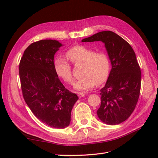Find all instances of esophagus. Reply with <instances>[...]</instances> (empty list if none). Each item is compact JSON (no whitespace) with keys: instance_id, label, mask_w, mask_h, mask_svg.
<instances>
[{"instance_id":"1","label":"esophagus","mask_w":158,"mask_h":158,"mask_svg":"<svg viewBox=\"0 0 158 158\" xmlns=\"http://www.w3.org/2000/svg\"><path fill=\"white\" fill-rule=\"evenodd\" d=\"M77 95H78L79 98H82V97H84V96L85 95V94H84V93H81V92H79V93H77Z\"/></svg>"}]
</instances>
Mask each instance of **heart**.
I'll return each instance as SVG.
<instances>
[{
  "instance_id": "1",
  "label": "heart",
  "mask_w": 158,
  "mask_h": 158,
  "mask_svg": "<svg viewBox=\"0 0 158 158\" xmlns=\"http://www.w3.org/2000/svg\"><path fill=\"white\" fill-rule=\"evenodd\" d=\"M68 59L74 65H84L83 76L74 84L79 90H88L94 88L95 84L100 85L107 79L110 72V59L107 53L96 52L84 45H76L66 53ZM57 75L68 84H73L74 78L73 68L68 60L64 58L57 57L53 62Z\"/></svg>"
}]
</instances>
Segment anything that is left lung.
Listing matches in <instances>:
<instances>
[{
    "label": "left lung",
    "instance_id": "left-lung-1",
    "mask_svg": "<svg viewBox=\"0 0 158 158\" xmlns=\"http://www.w3.org/2000/svg\"><path fill=\"white\" fill-rule=\"evenodd\" d=\"M81 41H102L105 44L112 68L105 87L100 90L101 105L97 114L106 124L121 123L132 114L140 94L141 74L135 53L127 41L110 31Z\"/></svg>",
    "mask_w": 158,
    "mask_h": 158
}]
</instances>
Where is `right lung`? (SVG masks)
<instances>
[{"mask_svg":"<svg viewBox=\"0 0 158 158\" xmlns=\"http://www.w3.org/2000/svg\"><path fill=\"white\" fill-rule=\"evenodd\" d=\"M61 46L52 40L33 42L24 51L19 66L26 103L40 121L58 129L69 125L71 111L79 98L65 89L55 72L54 54Z\"/></svg>","mask_w":158,"mask_h":158,"instance_id":"obj_1","label":"right lung"}]
</instances>
